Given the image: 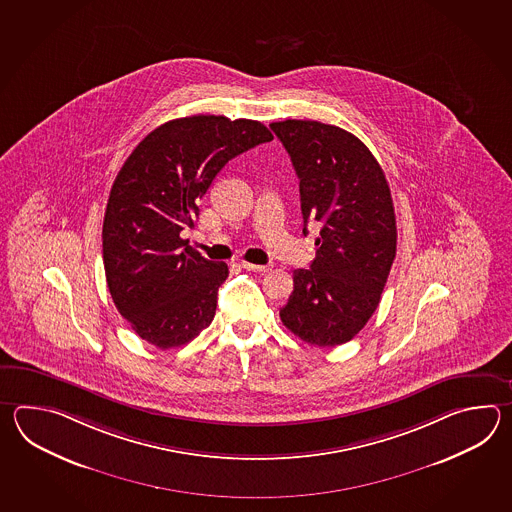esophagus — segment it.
<instances>
[{
  "label": "esophagus",
  "instance_id": "1",
  "mask_svg": "<svg viewBox=\"0 0 512 512\" xmlns=\"http://www.w3.org/2000/svg\"><path fill=\"white\" fill-rule=\"evenodd\" d=\"M241 267H243V269H247V271L252 272L271 271V267H269V265H254V263H249V261H241Z\"/></svg>",
  "mask_w": 512,
  "mask_h": 512
}]
</instances>
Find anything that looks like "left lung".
Wrapping results in <instances>:
<instances>
[{
  "instance_id": "1",
  "label": "left lung",
  "mask_w": 512,
  "mask_h": 512,
  "mask_svg": "<svg viewBox=\"0 0 512 512\" xmlns=\"http://www.w3.org/2000/svg\"><path fill=\"white\" fill-rule=\"evenodd\" d=\"M300 179L307 225H316V258L296 269L280 309L283 326L307 344L333 348L359 333L381 302L397 251L392 192L364 142L316 120L272 122Z\"/></svg>"
}]
</instances>
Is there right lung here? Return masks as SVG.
Segmentation results:
<instances>
[{"label":"right lung","instance_id":"right-lung-1","mask_svg":"<svg viewBox=\"0 0 512 512\" xmlns=\"http://www.w3.org/2000/svg\"><path fill=\"white\" fill-rule=\"evenodd\" d=\"M272 133L258 120L194 115L142 139L111 186L102 227L109 293L131 329L155 348H179L212 322L229 276L181 232L219 170Z\"/></svg>","mask_w":512,"mask_h":512}]
</instances>
